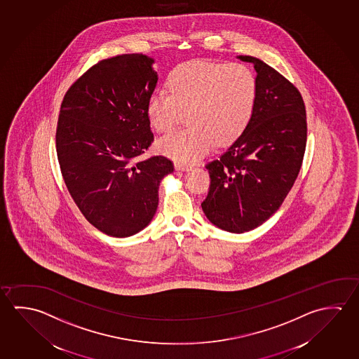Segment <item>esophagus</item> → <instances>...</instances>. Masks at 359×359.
I'll return each instance as SVG.
<instances>
[{"instance_id": "1", "label": "esophagus", "mask_w": 359, "mask_h": 359, "mask_svg": "<svg viewBox=\"0 0 359 359\" xmlns=\"http://www.w3.org/2000/svg\"><path fill=\"white\" fill-rule=\"evenodd\" d=\"M175 170L179 171H189L191 170V166L190 165L180 164V163H175Z\"/></svg>"}]
</instances>
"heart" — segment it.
<instances>
[{"mask_svg": "<svg viewBox=\"0 0 359 359\" xmlns=\"http://www.w3.org/2000/svg\"><path fill=\"white\" fill-rule=\"evenodd\" d=\"M169 93L155 91L147 100V115L160 133L180 123L189 126L160 137L158 149L180 164H190L205 155L214 142H234L247 129L257 102V79L241 64L189 61L168 77Z\"/></svg>", "mask_w": 359, "mask_h": 359, "instance_id": "b5f03b06", "label": "heart"}]
</instances>
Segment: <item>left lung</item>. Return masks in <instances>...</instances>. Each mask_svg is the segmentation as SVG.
Wrapping results in <instances>:
<instances>
[{
  "label": "left lung",
  "instance_id": "left-lung-1",
  "mask_svg": "<svg viewBox=\"0 0 359 359\" xmlns=\"http://www.w3.org/2000/svg\"><path fill=\"white\" fill-rule=\"evenodd\" d=\"M257 72V102L247 129L206 166L210 188L203 212L217 228L241 234L280 208L306 151V106L297 88L253 56H238Z\"/></svg>",
  "mask_w": 359,
  "mask_h": 359
}]
</instances>
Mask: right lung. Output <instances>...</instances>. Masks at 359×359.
I'll use <instances>...</instances> for the list:
<instances>
[{
	"label": "right lung",
	"instance_id": "obj_1",
	"mask_svg": "<svg viewBox=\"0 0 359 359\" xmlns=\"http://www.w3.org/2000/svg\"><path fill=\"white\" fill-rule=\"evenodd\" d=\"M142 53L102 60L66 93L56 150L66 187L83 217L114 238L147 228L159 204L170 160H139L154 140L147 104L158 83Z\"/></svg>",
	"mask_w": 359,
	"mask_h": 359
}]
</instances>
